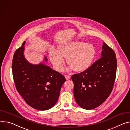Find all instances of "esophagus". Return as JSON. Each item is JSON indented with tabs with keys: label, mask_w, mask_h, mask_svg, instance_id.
<instances>
[{
	"label": "esophagus",
	"mask_w": 130,
	"mask_h": 130,
	"mask_svg": "<svg viewBox=\"0 0 130 130\" xmlns=\"http://www.w3.org/2000/svg\"><path fill=\"white\" fill-rule=\"evenodd\" d=\"M64 76H65V77H66V79H69L70 78V77H71V76L68 75V74H66V75H64Z\"/></svg>",
	"instance_id": "34e87169"
}]
</instances>
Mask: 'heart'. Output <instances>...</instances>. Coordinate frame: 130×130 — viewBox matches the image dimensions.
Masks as SVG:
<instances>
[{
	"mask_svg": "<svg viewBox=\"0 0 130 130\" xmlns=\"http://www.w3.org/2000/svg\"><path fill=\"white\" fill-rule=\"evenodd\" d=\"M96 55L93 45L81 42H74L60 47V51L52 49L50 52V59L55 68L61 71L64 63V57H67V62L70 68L76 71L85 70L92 64Z\"/></svg>",
	"mask_w": 130,
	"mask_h": 130,
	"instance_id": "obj_1",
	"label": "heart"
}]
</instances>
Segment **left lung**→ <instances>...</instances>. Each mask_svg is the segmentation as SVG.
Instances as JSON below:
<instances>
[{
    "label": "left lung",
    "instance_id": "1",
    "mask_svg": "<svg viewBox=\"0 0 130 130\" xmlns=\"http://www.w3.org/2000/svg\"><path fill=\"white\" fill-rule=\"evenodd\" d=\"M102 49V57L86 70L71 77L75 101L85 109H93L102 105L113 87L117 67L116 54L105 42Z\"/></svg>",
    "mask_w": 130,
    "mask_h": 130
}]
</instances>
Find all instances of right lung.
<instances>
[{"label":"right lung","instance_id":"add662e5","mask_svg":"<svg viewBox=\"0 0 130 130\" xmlns=\"http://www.w3.org/2000/svg\"><path fill=\"white\" fill-rule=\"evenodd\" d=\"M24 41L15 52L12 62V75L17 91L29 106L46 110L57 103L65 77L44 63L34 65L23 55ZM47 61V58H45Z\"/></svg>","mask_w":130,"mask_h":130}]
</instances>
